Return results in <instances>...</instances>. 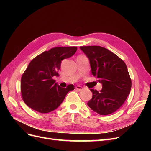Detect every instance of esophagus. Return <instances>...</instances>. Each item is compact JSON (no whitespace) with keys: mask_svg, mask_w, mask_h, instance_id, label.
<instances>
[{"mask_svg":"<svg viewBox=\"0 0 151 151\" xmlns=\"http://www.w3.org/2000/svg\"><path fill=\"white\" fill-rule=\"evenodd\" d=\"M82 89H83V88H82V87L80 86H77L76 87V89H77V90L81 91Z\"/></svg>","mask_w":151,"mask_h":151,"instance_id":"34e87169","label":"esophagus"}]
</instances>
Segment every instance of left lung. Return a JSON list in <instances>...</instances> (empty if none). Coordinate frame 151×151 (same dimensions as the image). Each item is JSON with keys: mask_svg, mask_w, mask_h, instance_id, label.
<instances>
[{"mask_svg": "<svg viewBox=\"0 0 151 151\" xmlns=\"http://www.w3.org/2000/svg\"><path fill=\"white\" fill-rule=\"evenodd\" d=\"M88 58L92 74L102 84L98 92L91 89L88 106L101 115L116 111L130 94L132 81L125 63L115 53L99 46L80 47Z\"/></svg>", "mask_w": 151, "mask_h": 151, "instance_id": "8db88e82", "label": "left lung"}]
</instances>
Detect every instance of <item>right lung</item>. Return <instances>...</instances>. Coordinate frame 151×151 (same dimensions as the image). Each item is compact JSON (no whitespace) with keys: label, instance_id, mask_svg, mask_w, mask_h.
I'll list each match as a JSON object with an SVG mask.
<instances>
[{"label":"right lung","instance_id":"1","mask_svg":"<svg viewBox=\"0 0 151 151\" xmlns=\"http://www.w3.org/2000/svg\"><path fill=\"white\" fill-rule=\"evenodd\" d=\"M76 47H60L41 53L31 61L21 81L24 102L34 110L47 113L57 109L74 86L61 88L54 76H58L62 60L74 55Z\"/></svg>","mask_w":151,"mask_h":151}]
</instances>
